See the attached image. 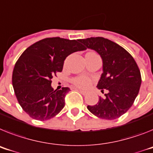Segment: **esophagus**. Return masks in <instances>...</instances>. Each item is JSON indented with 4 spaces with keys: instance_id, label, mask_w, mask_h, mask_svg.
Here are the masks:
<instances>
[{
    "instance_id": "esophagus-1",
    "label": "esophagus",
    "mask_w": 153,
    "mask_h": 153,
    "mask_svg": "<svg viewBox=\"0 0 153 153\" xmlns=\"http://www.w3.org/2000/svg\"><path fill=\"white\" fill-rule=\"evenodd\" d=\"M77 90H79V92L81 93V94H83V95H86V94H87V91H83V90H81V89H77Z\"/></svg>"
}]
</instances>
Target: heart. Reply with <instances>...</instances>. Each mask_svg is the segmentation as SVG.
<instances>
[{"label": "heart", "instance_id": "obj_1", "mask_svg": "<svg viewBox=\"0 0 153 153\" xmlns=\"http://www.w3.org/2000/svg\"><path fill=\"white\" fill-rule=\"evenodd\" d=\"M74 85L80 88H87L91 85V79L87 76H79L72 79Z\"/></svg>", "mask_w": 153, "mask_h": 153}]
</instances>
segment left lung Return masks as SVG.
Segmentation results:
<instances>
[{"label": "left lung", "mask_w": 153, "mask_h": 153, "mask_svg": "<svg viewBox=\"0 0 153 153\" xmlns=\"http://www.w3.org/2000/svg\"><path fill=\"white\" fill-rule=\"evenodd\" d=\"M86 48L95 50L103 60V74L97 86L108 93L99 97L95 105L87 109L97 117L114 120L121 117L132 106L140 89L142 77L131 55L117 43L103 37L79 39Z\"/></svg>", "instance_id": "8db88e82"}]
</instances>
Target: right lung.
<instances>
[{
  "label": "right lung",
  "mask_w": 153,
  "mask_h": 153,
  "mask_svg": "<svg viewBox=\"0 0 153 153\" xmlns=\"http://www.w3.org/2000/svg\"><path fill=\"white\" fill-rule=\"evenodd\" d=\"M86 49L79 39L53 37L36 42L23 52L14 65L12 84L18 103L30 117L45 121L60 112L70 90L55 91L51 79L62 72L69 55Z\"/></svg>",
  "instance_id": "add662e5"
}]
</instances>
